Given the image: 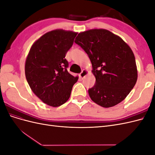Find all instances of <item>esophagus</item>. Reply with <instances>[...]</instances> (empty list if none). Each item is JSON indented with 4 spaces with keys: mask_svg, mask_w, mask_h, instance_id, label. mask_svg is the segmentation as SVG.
Here are the masks:
<instances>
[{
    "mask_svg": "<svg viewBox=\"0 0 155 155\" xmlns=\"http://www.w3.org/2000/svg\"><path fill=\"white\" fill-rule=\"evenodd\" d=\"M88 70H83V71L81 72V74H79V78H81V79H83L85 77H86L87 75L88 74Z\"/></svg>",
    "mask_w": 155,
    "mask_h": 155,
    "instance_id": "1",
    "label": "esophagus"
}]
</instances>
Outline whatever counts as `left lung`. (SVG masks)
Returning a JSON list of instances; mask_svg holds the SVG:
<instances>
[{"label": "left lung", "mask_w": 155, "mask_h": 155, "mask_svg": "<svg viewBox=\"0 0 155 155\" xmlns=\"http://www.w3.org/2000/svg\"><path fill=\"white\" fill-rule=\"evenodd\" d=\"M75 43L88 55L96 84L88 90L91 100L103 107L120 104L137 83L138 70L130 46L105 29L80 32Z\"/></svg>", "instance_id": "8db88e82"}]
</instances>
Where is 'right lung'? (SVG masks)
Masks as SVG:
<instances>
[{"label":"right lung","mask_w":155,"mask_h":155,"mask_svg":"<svg viewBox=\"0 0 155 155\" xmlns=\"http://www.w3.org/2000/svg\"><path fill=\"white\" fill-rule=\"evenodd\" d=\"M77 34L62 29L48 31L34 42L27 55L26 80L33 92L49 106L58 107L67 102L78 79L67 71L65 59Z\"/></svg>","instance_id":"right-lung-1"}]
</instances>
